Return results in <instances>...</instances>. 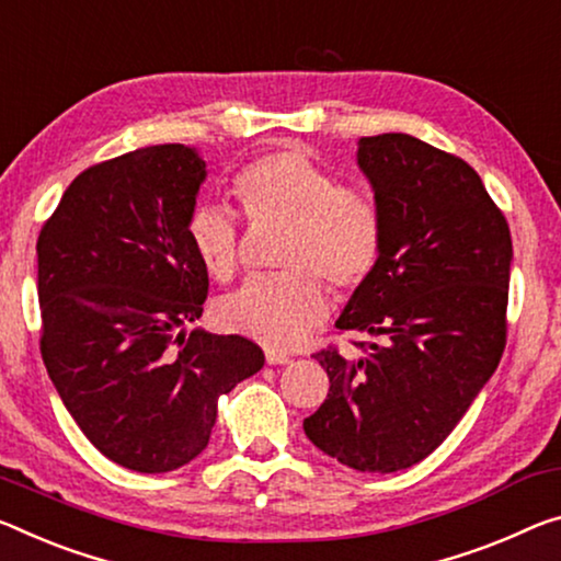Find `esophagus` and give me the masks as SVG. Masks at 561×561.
I'll return each mask as SVG.
<instances>
[{
    "label": "esophagus",
    "mask_w": 561,
    "mask_h": 561,
    "mask_svg": "<svg viewBox=\"0 0 561 561\" xmlns=\"http://www.w3.org/2000/svg\"><path fill=\"white\" fill-rule=\"evenodd\" d=\"M264 357H266V364H287L289 362L287 354H282V352H266Z\"/></svg>",
    "instance_id": "obj_1"
}]
</instances>
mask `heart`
I'll use <instances>...</instances> for the list:
<instances>
[{
  "label": "heart",
  "instance_id": "obj_1",
  "mask_svg": "<svg viewBox=\"0 0 561 561\" xmlns=\"http://www.w3.org/2000/svg\"><path fill=\"white\" fill-rule=\"evenodd\" d=\"M232 186L254 225L287 227L282 266L289 272L247 282L221 301L219 319L272 350H291L329 312L322 279L336 291H354L375 274L385 249V217L371 194L340 184L299 147L254 159ZM186 239L211 277H234L242 234L232 211L197 204L186 217Z\"/></svg>",
  "mask_w": 561,
  "mask_h": 561
}]
</instances>
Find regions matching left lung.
Masks as SVG:
<instances>
[{"label": "left lung", "instance_id": "obj_1", "mask_svg": "<svg viewBox=\"0 0 561 561\" xmlns=\"http://www.w3.org/2000/svg\"><path fill=\"white\" fill-rule=\"evenodd\" d=\"M357 162L385 217V249L336 329L377 342H354L359 359L336 346L314 354L329 394L305 432L342 465L389 474L430 457L494 375L512 234L465 159L392 131L362 137Z\"/></svg>", "mask_w": 561, "mask_h": 561}]
</instances>
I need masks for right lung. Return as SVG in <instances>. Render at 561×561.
<instances>
[{
	"instance_id": "right-lung-1",
	"label": "right lung",
	"mask_w": 561,
	"mask_h": 561,
	"mask_svg": "<svg viewBox=\"0 0 561 561\" xmlns=\"http://www.w3.org/2000/svg\"><path fill=\"white\" fill-rule=\"evenodd\" d=\"M204 167L184 145L106 159L67 186L37 239L49 379L84 437L145 474L202 455L217 399L264 364L244 336L184 334L209 291L186 239Z\"/></svg>"
}]
</instances>
